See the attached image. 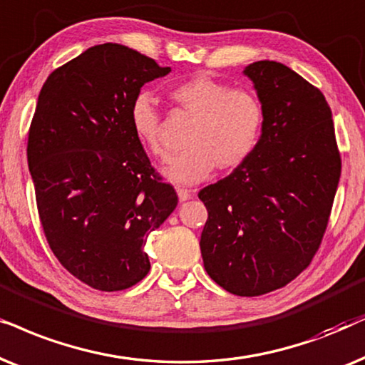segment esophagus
I'll use <instances>...</instances> for the list:
<instances>
[{
  "label": "esophagus",
  "mask_w": 365,
  "mask_h": 365,
  "mask_svg": "<svg viewBox=\"0 0 365 365\" xmlns=\"http://www.w3.org/2000/svg\"><path fill=\"white\" fill-rule=\"evenodd\" d=\"M177 193H178V200L180 202H187L188 198H192V190H187V188H177Z\"/></svg>",
  "instance_id": "esophagus-1"
}]
</instances>
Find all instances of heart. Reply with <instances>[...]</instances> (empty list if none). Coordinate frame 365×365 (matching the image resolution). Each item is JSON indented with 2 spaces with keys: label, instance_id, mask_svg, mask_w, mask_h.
Returning <instances> with one entry per match:
<instances>
[{
  "label": "heart",
  "instance_id": "1",
  "mask_svg": "<svg viewBox=\"0 0 365 365\" xmlns=\"http://www.w3.org/2000/svg\"><path fill=\"white\" fill-rule=\"evenodd\" d=\"M180 108L195 118L187 137V148L175 155L162 173L175 183H198L220 170L240 167L259 147L265 123V108L259 96L247 88H232L225 81L197 75L170 90ZM128 123L138 143L155 157H165L160 142L158 103L150 91L133 96Z\"/></svg>",
  "mask_w": 365,
  "mask_h": 365
}]
</instances>
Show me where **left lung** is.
<instances>
[{
  "label": "left lung",
  "instance_id": "obj_1",
  "mask_svg": "<svg viewBox=\"0 0 365 365\" xmlns=\"http://www.w3.org/2000/svg\"><path fill=\"white\" fill-rule=\"evenodd\" d=\"M244 75L265 108L259 147L228 177L202 188L208 218L203 267L233 295L277 290L305 270L327 228L341 153L332 111L319 88L277 61Z\"/></svg>",
  "mask_w": 365,
  "mask_h": 365
}]
</instances>
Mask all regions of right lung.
<instances>
[{
	"label": "right lung",
	"mask_w": 365,
	"mask_h": 365,
	"mask_svg": "<svg viewBox=\"0 0 365 365\" xmlns=\"http://www.w3.org/2000/svg\"><path fill=\"white\" fill-rule=\"evenodd\" d=\"M170 71L105 43L56 68L38 96L28 167L43 232L60 264L96 290L148 274L143 247L178 203L128 123L133 96Z\"/></svg>",
	"instance_id": "1"
}]
</instances>
